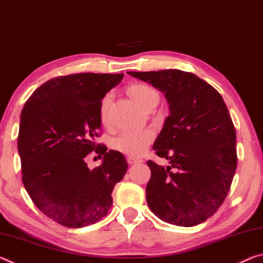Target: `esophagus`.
I'll use <instances>...</instances> for the list:
<instances>
[{
    "instance_id": "esophagus-1",
    "label": "esophagus",
    "mask_w": 263,
    "mask_h": 263,
    "mask_svg": "<svg viewBox=\"0 0 263 263\" xmlns=\"http://www.w3.org/2000/svg\"><path fill=\"white\" fill-rule=\"evenodd\" d=\"M127 162L128 164H135V163H138V162H141V160L139 158H135V157H127Z\"/></svg>"
}]
</instances>
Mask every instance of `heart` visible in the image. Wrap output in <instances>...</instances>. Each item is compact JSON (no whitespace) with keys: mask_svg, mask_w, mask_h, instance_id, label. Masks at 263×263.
Wrapping results in <instances>:
<instances>
[{"mask_svg":"<svg viewBox=\"0 0 263 263\" xmlns=\"http://www.w3.org/2000/svg\"><path fill=\"white\" fill-rule=\"evenodd\" d=\"M127 92L130 94L136 103L145 109L149 104H153L159 101V94L148 84L146 83H133L127 88ZM111 102V94L108 92L101 101V121L103 124L108 122V109ZM153 132L151 130H125L119 133L112 141V147L124 154L138 157L153 140Z\"/></svg>","mask_w":263,"mask_h":263,"instance_id":"b5f03b06","label":"heart"}]
</instances>
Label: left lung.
Segmentation results:
<instances>
[{
  "label": "left lung",
  "mask_w": 263,
  "mask_h": 263,
  "mask_svg": "<svg viewBox=\"0 0 263 263\" xmlns=\"http://www.w3.org/2000/svg\"><path fill=\"white\" fill-rule=\"evenodd\" d=\"M127 73L161 90L171 111L153 145L169 166L147 161L151 211L173 225L201 224L225 201L237 169V135L228 106L215 88L193 73Z\"/></svg>",
  "instance_id": "obj_1"
}]
</instances>
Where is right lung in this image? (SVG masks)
I'll list each match as a JSON object with an SVG mask.
<instances>
[{"mask_svg": "<svg viewBox=\"0 0 263 263\" xmlns=\"http://www.w3.org/2000/svg\"><path fill=\"white\" fill-rule=\"evenodd\" d=\"M124 74L79 73L51 79L34 90L21 114L17 147L22 181L34 205L67 228L102 219L112 205V190L127 172L121 152L95 144L101 101ZM104 155L90 171L85 157Z\"/></svg>", "mask_w": 263, "mask_h": 263, "instance_id": "add662e5", "label": "right lung"}]
</instances>
